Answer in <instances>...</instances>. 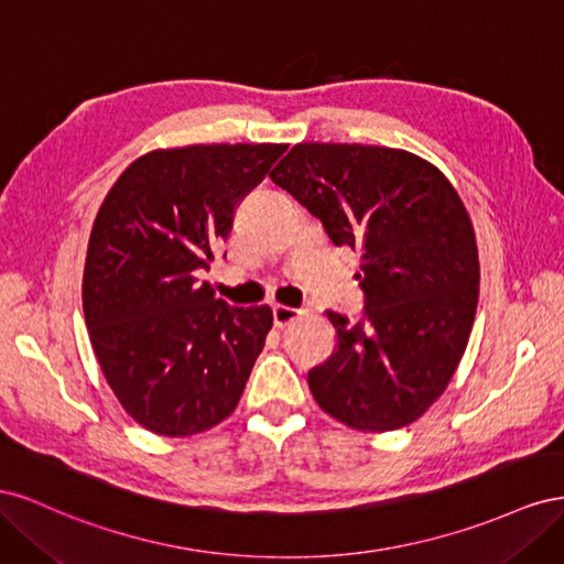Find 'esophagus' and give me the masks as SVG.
<instances>
[{
    "instance_id": "obj_1",
    "label": "esophagus",
    "mask_w": 564,
    "mask_h": 564,
    "mask_svg": "<svg viewBox=\"0 0 564 564\" xmlns=\"http://www.w3.org/2000/svg\"><path fill=\"white\" fill-rule=\"evenodd\" d=\"M303 313L299 308H289V305H275V308H272V322H275L278 329H284L286 324H292Z\"/></svg>"
}]
</instances>
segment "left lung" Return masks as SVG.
<instances>
[{
  "mask_svg": "<svg viewBox=\"0 0 564 564\" xmlns=\"http://www.w3.org/2000/svg\"><path fill=\"white\" fill-rule=\"evenodd\" d=\"M270 178L336 247L362 253L365 315L327 311L336 348L308 371L315 402L365 433L416 421L454 377L480 294L475 230L454 185L414 152L360 143H299Z\"/></svg>",
  "mask_w": 564,
  "mask_h": 564,
  "instance_id": "obj_1",
  "label": "left lung"
}]
</instances>
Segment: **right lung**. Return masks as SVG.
Returning a JSON list of instances; mask_svg holds the SVG:
<instances>
[{
  "label": "right lung",
  "mask_w": 564,
  "mask_h": 564,
  "mask_svg": "<svg viewBox=\"0 0 564 564\" xmlns=\"http://www.w3.org/2000/svg\"><path fill=\"white\" fill-rule=\"evenodd\" d=\"M284 143L152 150L96 214L82 280L84 319L115 398L143 429L187 437L235 412L272 327L197 282L232 230L237 204Z\"/></svg>",
  "instance_id": "1"
}]
</instances>
